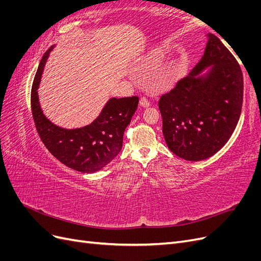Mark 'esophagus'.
Listing matches in <instances>:
<instances>
[{
  "label": "esophagus",
  "mask_w": 261,
  "mask_h": 261,
  "mask_svg": "<svg viewBox=\"0 0 261 261\" xmlns=\"http://www.w3.org/2000/svg\"><path fill=\"white\" fill-rule=\"evenodd\" d=\"M139 105H140V107L147 108V107H149V106H150V102H149V100H148L147 98H145V97H141V98H140V100H139Z\"/></svg>",
  "instance_id": "34e87169"
}]
</instances>
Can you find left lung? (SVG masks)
<instances>
[{
  "mask_svg": "<svg viewBox=\"0 0 261 261\" xmlns=\"http://www.w3.org/2000/svg\"><path fill=\"white\" fill-rule=\"evenodd\" d=\"M243 89L238 61L218 37L209 34L201 60L159 100L162 133L171 151L188 161L217 153L238 125Z\"/></svg>",
  "mask_w": 261,
  "mask_h": 261,
  "instance_id": "1",
  "label": "left lung"
}]
</instances>
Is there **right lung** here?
<instances>
[{
  "mask_svg": "<svg viewBox=\"0 0 261 261\" xmlns=\"http://www.w3.org/2000/svg\"><path fill=\"white\" fill-rule=\"evenodd\" d=\"M54 45L39 64L31 88V111L42 143L59 161L83 173H94L111 162L121 151L124 130L138 106V97L111 98L91 124L66 129L46 118L39 103L38 87L45 62Z\"/></svg>",
  "mask_w": 261,
  "mask_h": 261,
  "instance_id": "right-lung-1",
  "label": "right lung"
}]
</instances>
